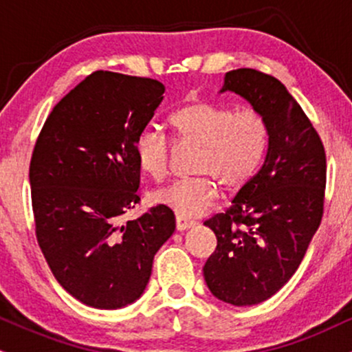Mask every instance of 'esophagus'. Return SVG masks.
Returning a JSON list of instances; mask_svg holds the SVG:
<instances>
[{
	"label": "esophagus",
	"mask_w": 352,
	"mask_h": 352,
	"mask_svg": "<svg viewBox=\"0 0 352 352\" xmlns=\"http://www.w3.org/2000/svg\"><path fill=\"white\" fill-rule=\"evenodd\" d=\"M195 224H197V221H193V219L177 217V230L179 231H187V230H190V228H193Z\"/></svg>",
	"instance_id": "1"
}]
</instances>
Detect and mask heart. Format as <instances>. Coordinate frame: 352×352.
<instances>
[{
    "mask_svg": "<svg viewBox=\"0 0 352 352\" xmlns=\"http://www.w3.org/2000/svg\"><path fill=\"white\" fill-rule=\"evenodd\" d=\"M172 133L182 144L200 147L198 179L177 180L154 193V201L179 217H200L217 205L221 184L230 190L244 187L256 173L267 146L261 116L251 109L234 111L226 104L195 100L168 118ZM135 162L154 180H162L170 168V147L155 131H142L134 142Z\"/></svg>",
    "mask_w": 352,
    "mask_h": 352,
    "instance_id": "1",
    "label": "heart"
}]
</instances>
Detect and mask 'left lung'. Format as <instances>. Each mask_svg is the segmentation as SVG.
I'll return each mask as SVG.
<instances>
[{"label": "left lung", "instance_id": "8db88e82", "mask_svg": "<svg viewBox=\"0 0 352 352\" xmlns=\"http://www.w3.org/2000/svg\"><path fill=\"white\" fill-rule=\"evenodd\" d=\"M224 91L239 95L262 118L267 154L226 213L205 221L218 245L203 275L213 297L251 307L290 280L318 230L326 155L307 114L277 78L254 69L231 70Z\"/></svg>", "mask_w": 352, "mask_h": 352}]
</instances>
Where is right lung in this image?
I'll return each instance as SVG.
<instances>
[{"label":"right lung","mask_w":352,"mask_h":352,"mask_svg":"<svg viewBox=\"0 0 352 352\" xmlns=\"http://www.w3.org/2000/svg\"><path fill=\"white\" fill-rule=\"evenodd\" d=\"M164 91L157 80L95 72L55 104L34 147L37 243L57 282L88 307L134 303L155 252L175 231V214L164 205L121 223L141 200L135 138Z\"/></svg>","instance_id":"1"}]
</instances>
